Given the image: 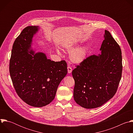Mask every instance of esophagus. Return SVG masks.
<instances>
[{
	"label": "esophagus",
	"mask_w": 133,
	"mask_h": 133,
	"mask_svg": "<svg viewBox=\"0 0 133 133\" xmlns=\"http://www.w3.org/2000/svg\"><path fill=\"white\" fill-rule=\"evenodd\" d=\"M67 70H68V73H71V71H72V68H71V67H70V66H68V67H67Z\"/></svg>",
	"instance_id": "1"
}]
</instances>
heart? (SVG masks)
I'll return each mask as SVG.
<instances>
[{"label":"heart","instance_id":"b5f03b06","mask_svg":"<svg viewBox=\"0 0 133 133\" xmlns=\"http://www.w3.org/2000/svg\"><path fill=\"white\" fill-rule=\"evenodd\" d=\"M65 47L68 51H71L74 49V47L71 45H67ZM58 52H59L58 50ZM87 54V48L86 47L84 46L71 51L70 54V59L74 63L80 64L85 60Z\"/></svg>","mask_w":133,"mask_h":133}]
</instances>
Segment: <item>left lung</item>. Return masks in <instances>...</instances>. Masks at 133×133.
<instances>
[{
  "instance_id": "obj_1",
  "label": "left lung",
  "mask_w": 133,
  "mask_h": 133,
  "mask_svg": "<svg viewBox=\"0 0 133 133\" xmlns=\"http://www.w3.org/2000/svg\"><path fill=\"white\" fill-rule=\"evenodd\" d=\"M101 54L88 56L72 71L74 98L85 108L101 106L116 94L122 74L121 49L105 30Z\"/></svg>"
}]
</instances>
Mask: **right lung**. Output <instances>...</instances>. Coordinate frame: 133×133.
<instances>
[{"instance_id": "obj_1", "label": "right lung", "mask_w": 133, "mask_h": 133, "mask_svg": "<svg viewBox=\"0 0 133 133\" xmlns=\"http://www.w3.org/2000/svg\"><path fill=\"white\" fill-rule=\"evenodd\" d=\"M38 26H27L15 39L9 62L10 77L18 96L28 105L41 107L54 99L57 89L67 74L65 61L54 62L42 52L28 54ZM33 54L32 56L31 54Z\"/></svg>"}]
</instances>
